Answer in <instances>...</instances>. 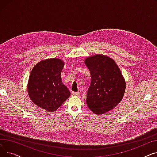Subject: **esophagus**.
<instances>
[{
  "label": "esophagus",
  "mask_w": 157,
  "mask_h": 157,
  "mask_svg": "<svg viewBox=\"0 0 157 157\" xmlns=\"http://www.w3.org/2000/svg\"><path fill=\"white\" fill-rule=\"evenodd\" d=\"M72 96H79L80 95V93L79 92H72Z\"/></svg>",
  "instance_id": "obj_1"
}]
</instances>
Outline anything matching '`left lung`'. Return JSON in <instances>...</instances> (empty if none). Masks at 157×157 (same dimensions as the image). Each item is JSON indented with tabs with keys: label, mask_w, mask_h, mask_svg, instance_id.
Instances as JSON below:
<instances>
[{
	"label": "left lung",
	"mask_w": 157,
	"mask_h": 157,
	"mask_svg": "<svg viewBox=\"0 0 157 157\" xmlns=\"http://www.w3.org/2000/svg\"><path fill=\"white\" fill-rule=\"evenodd\" d=\"M91 74L86 102L95 114L115 108L124 96L126 83L118 65L107 55L95 54L85 59Z\"/></svg>",
	"instance_id": "obj_1"
}]
</instances>
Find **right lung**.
<instances>
[{"mask_svg":"<svg viewBox=\"0 0 157 157\" xmlns=\"http://www.w3.org/2000/svg\"><path fill=\"white\" fill-rule=\"evenodd\" d=\"M65 62L52 58L40 60L33 67L27 91L32 101L49 112L56 111L71 95L61 78Z\"/></svg>","mask_w":157,"mask_h":157,"instance_id":"1","label":"right lung"}]
</instances>
